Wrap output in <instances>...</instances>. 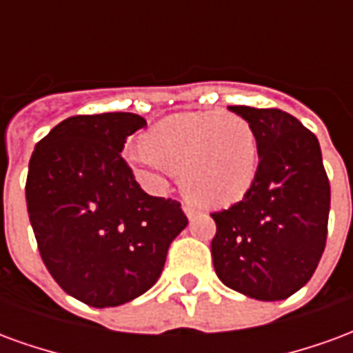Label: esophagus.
I'll return each mask as SVG.
<instances>
[{"label":"esophagus","mask_w":353,"mask_h":353,"mask_svg":"<svg viewBox=\"0 0 353 353\" xmlns=\"http://www.w3.org/2000/svg\"><path fill=\"white\" fill-rule=\"evenodd\" d=\"M183 212H185V215L191 219V217H194V215H196V208L191 206V204H183Z\"/></svg>","instance_id":"obj_1"}]
</instances>
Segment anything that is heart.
I'll list each match as a JSON object with an SVG mask.
<instances>
[{
  "label": "heart",
  "instance_id": "heart-1",
  "mask_svg": "<svg viewBox=\"0 0 353 353\" xmlns=\"http://www.w3.org/2000/svg\"><path fill=\"white\" fill-rule=\"evenodd\" d=\"M126 153L136 176L153 189L179 174L181 189L200 206H229L253 183L259 147L252 124L232 113H176Z\"/></svg>",
  "mask_w": 353,
  "mask_h": 353
}]
</instances>
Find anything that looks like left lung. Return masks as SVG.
I'll list each match as a JSON object with an SVG mask.
<instances>
[{
    "mask_svg": "<svg viewBox=\"0 0 353 353\" xmlns=\"http://www.w3.org/2000/svg\"><path fill=\"white\" fill-rule=\"evenodd\" d=\"M229 109L252 124L259 166L244 199L212 214L215 274L242 295L281 301L310 280L325 250L331 187L321 149L281 109Z\"/></svg>",
    "mask_w": 353,
    "mask_h": 353,
    "instance_id": "left-lung-1",
    "label": "left lung"
}]
</instances>
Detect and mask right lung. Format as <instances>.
<instances>
[{"label":"right lung","instance_id":"1","mask_svg":"<svg viewBox=\"0 0 353 353\" xmlns=\"http://www.w3.org/2000/svg\"><path fill=\"white\" fill-rule=\"evenodd\" d=\"M145 124L136 113L70 117L30 159L28 215L43 263L68 295L94 308L153 288L189 223L177 200L147 194L121 157Z\"/></svg>","mask_w":353,"mask_h":353}]
</instances>
